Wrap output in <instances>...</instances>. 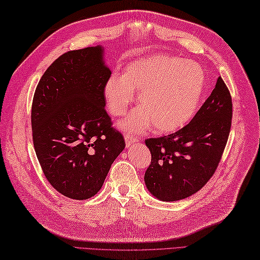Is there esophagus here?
<instances>
[{"label":"esophagus","instance_id":"esophagus-1","mask_svg":"<svg viewBox=\"0 0 260 260\" xmlns=\"http://www.w3.org/2000/svg\"><path fill=\"white\" fill-rule=\"evenodd\" d=\"M135 142H137L136 137H133V135H129V134H125V143L127 147H129L132 144H134Z\"/></svg>","mask_w":260,"mask_h":260}]
</instances>
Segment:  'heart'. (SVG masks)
<instances>
[{
	"label": "heart",
	"instance_id": "b5f03b06",
	"mask_svg": "<svg viewBox=\"0 0 260 260\" xmlns=\"http://www.w3.org/2000/svg\"><path fill=\"white\" fill-rule=\"evenodd\" d=\"M206 85L198 63L154 54L131 62L123 75L113 76L104 86L109 113L124 116L139 92L141 107L134 110L121 127L128 133L141 134L154 125L157 133H173L194 117Z\"/></svg>",
	"mask_w": 260,
	"mask_h": 260
}]
</instances>
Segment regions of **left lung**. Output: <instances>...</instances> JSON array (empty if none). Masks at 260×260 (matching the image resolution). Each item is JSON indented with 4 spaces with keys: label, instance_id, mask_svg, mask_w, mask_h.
<instances>
[{
    "label": "left lung",
    "instance_id": "left-lung-1",
    "mask_svg": "<svg viewBox=\"0 0 260 260\" xmlns=\"http://www.w3.org/2000/svg\"><path fill=\"white\" fill-rule=\"evenodd\" d=\"M233 102L221 77L194 117L173 134L147 139L151 164L144 181L161 201L185 199L206 185L217 170L227 144Z\"/></svg>",
    "mask_w": 260,
    "mask_h": 260
}]
</instances>
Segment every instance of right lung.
Returning <instances> with one entry per match:
<instances>
[{
  "label": "right lung",
  "mask_w": 260,
  "mask_h": 260,
  "mask_svg": "<svg viewBox=\"0 0 260 260\" xmlns=\"http://www.w3.org/2000/svg\"><path fill=\"white\" fill-rule=\"evenodd\" d=\"M112 71L101 46L63 53L33 96V145L47 180L62 196L87 200L102 189L125 148L106 113L104 86Z\"/></svg>",
  "instance_id": "1"
}]
</instances>
